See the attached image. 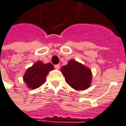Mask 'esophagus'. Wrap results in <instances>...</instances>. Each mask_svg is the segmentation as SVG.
<instances>
[{"label": "esophagus", "mask_w": 126, "mask_h": 126, "mask_svg": "<svg viewBox=\"0 0 126 126\" xmlns=\"http://www.w3.org/2000/svg\"><path fill=\"white\" fill-rule=\"evenodd\" d=\"M54 67H55L56 69H57V70H58V69H59V68H60V65H59V64H57V65H55V66H54Z\"/></svg>", "instance_id": "34e87169"}]
</instances>
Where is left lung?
<instances>
[{"instance_id":"left-lung-1","label":"left lung","mask_w":126,"mask_h":126,"mask_svg":"<svg viewBox=\"0 0 126 126\" xmlns=\"http://www.w3.org/2000/svg\"><path fill=\"white\" fill-rule=\"evenodd\" d=\"M61 72L66 82L76 90H85L91 85V69L75 59H70L67 65L61 68Z\"/></svg>"}]
</instances>
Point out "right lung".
Returning <instances> with one entry per match:
<instances>
[{"instance_id": "right-lung-1", "label": "right lung", "mask_w": 126, "mask_h": 126, "mask_svg": "<svg viewBox=\"0 0 126 126\" xmlns=\"http://www.w3.org/2000/svg\"><path fill=\"white\" fill-rule=\"evenodd\" d=\"M53 69L54 66L51 63L44 64L41 61H38L26 69L23 79L29 88L34 90L45 82L46 77Z\"/></svg>"}]
</instances>
